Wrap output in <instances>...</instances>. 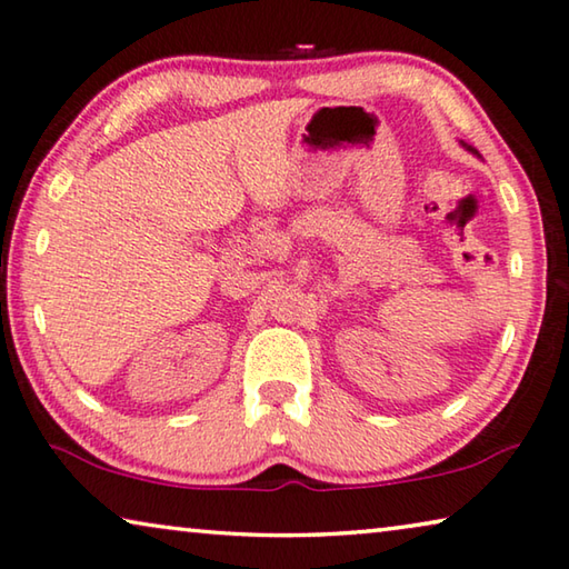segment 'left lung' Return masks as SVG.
Segmentation results:
<instances>
[{
    "mask_svg": "<svg viewBox=\"0 0 569 569\" xmlns=\"http://www.w3.org/2000/svg\"><path fill=\"white\" fill-rule=\"evenodd\" d=\"M460 144H462V147H466V150H468L470 154H476V157H480V154H478V150H476V147H470V144H466V142H460Z\"/></svg>",
    "mask_w": 569,
    "mask_h": 569,
    "instance_id": "left-lung-1",
    "label": "left lung"
}]
</instances>
